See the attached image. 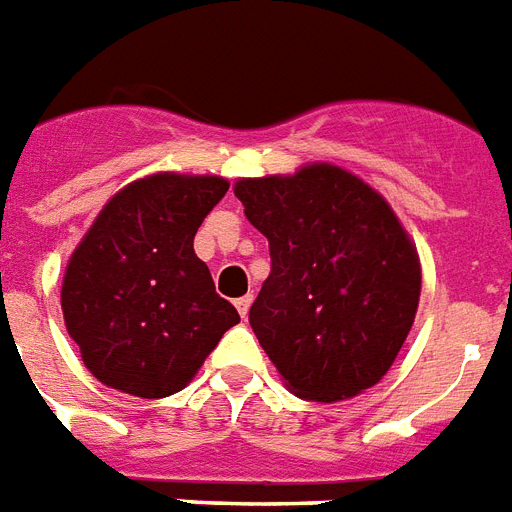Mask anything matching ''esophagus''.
I'll return each mask as SVG.
<instances>
[{
  "instance_id": "obj_1",
  "label": "esophagus",
  "mask_w": 512,
  "mask_h": 512,
  "mask_svg": "<svg viewBox=\"0 0 512 512\" xmlns=\"http://www.w3.org/2000/svg\"><path fill=\"white\" fill-rule=\"evenodd\" d=\"M249 307H252V294H244V297L236 299V310H239L242 318H247L249 315Z\"/></svg>"
}]
</instances>
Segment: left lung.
Returning a JSON list of instances; mask_svg holds the SVG:
<instances>
[{"mask_svg":"<svg viewBox=\"0 0 512 512\" xmlns=\"http://www.w3.org/2000/svg\"><path fill=\"white\" fill-rule=\"evenodd\" d=\"M270 247L249 326L297 397L350 400L402 350L421 297L415 244L376 189L328 162L236 181Z\"/></svg>","mask_w":512,"mask_h":512,"instance_id":"left-lung-1","label":"left lung"}]
</instances>
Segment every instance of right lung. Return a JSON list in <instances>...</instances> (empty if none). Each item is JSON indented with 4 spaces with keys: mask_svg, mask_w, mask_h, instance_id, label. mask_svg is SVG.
Returning a JSON list of instances; mask_svg holds the SVG:
<instances>
[{
    "mask_svg": "<svg viewBox=\"0 0 512 512\" xmlns=\"http://www.w3.org/2000/svg\"><path fill=\"white\" fill-rule=\"evenodd\" d=\"M220 176L155 173L99 210L62 278V315L83 365L118 392H181L239 323L194 255V234L226 197Z\"/></svg>",
    "mask_w": 512,
    "mask_h": 512,
    "instance_id": "1",
    "label": "right lung"
}]
</instances>
